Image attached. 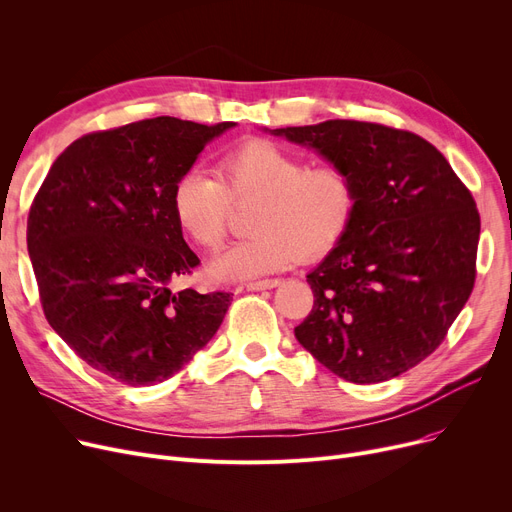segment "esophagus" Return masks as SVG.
Segmentation results:
<instances>
[{"mask_svg":"<svg viewBox=\"0 0 512 512\" xmlns=\"http://www.w3.org/2000/svg\"><path fill=\"white\" fill-rule=\"evenodd\" d=\"M280 284V280L278 278H270V280H255V282H247L245 286L242 288H247V290H267V288H276Z\"/></svg>","mask_w":512,"mask_h":512,"instance_id":"obj_1","label":"esophagus"}]
</instances>
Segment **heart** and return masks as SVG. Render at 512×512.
<instances>
[{"mask_svg":"<svg viewBox=\"0 0 512 512\" xmlns=\"http://www.w3.org/2000/svg\"><path fill=\"white\" fill-rule=\"evenodd\" d=\"M220 179L184 170L172 188L174 218L207 251L222 247L236 205H253V234L211 263L222 280L280 272L297 259L328 255L344 238L359 205L355 174L342 164H315L270 139H249L226 151Z\"/></svg>","mask_w":512,"mask_h":512,"instance_id":"1","label":"heart"}]
</instances>
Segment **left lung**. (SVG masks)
I'll return each mask as SVG.
<instances>
[{
    "label": "left lung",
    "mask_w": 512,
    "mask_h": 512,
    "mask_svg": "<svg viewBox=\"0 0 512 512\" xmlns=\"http://www.w3.org/2000/svg\"><path fill=\"white\" fill-rule=\"evenodd\" d=\"M351 170L359 205L307 276L313 309L294 336L332 373L378 384L444 342L477 276L479 211L446 157L419 134L326 120L272 130Z\"/></svg>",
    "instance_id": "left-lung-1"
}]
</instances>
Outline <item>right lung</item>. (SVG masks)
<instances>
[{
    "mask_svg": "<svg viewBox=\"0 0 512 512\" xmlns=\"http://www.w3.org/2000/svg\"><path fill=\"white\" fill-rule=\"evenodd\" d=\"M234 122L170 116L89 132L37 191L26 245L49 326L128 386L168 380L222 326L230 292L170 284L201 263L172 209L176 178Z\"/></svg>",
    "mask_w": 512,
    "mask_h": 512,
    "instance_id": "add662e5",
    "label": "right lung"
}]
</instances>
